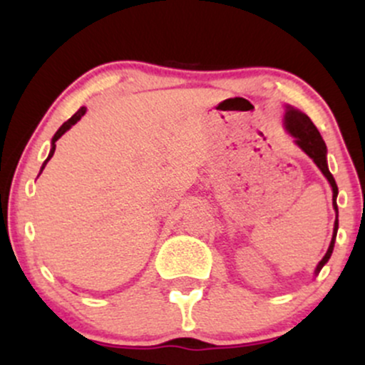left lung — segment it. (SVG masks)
Returning <instances> with one entry per match:
<instances>
[{"label": "left lung", "mask_w": 365, "mask_h": 365, "mask_svg": "<svg viewBox=\"0 0 365 365\" xmlns=\"http://www.w3.org/2000/svg\"><path fill=\"white\" fill-rule=\"evenodd\" d=\"M284 127H287L288 132L295 137V142L300 145V149L307 154L309 158L314 159V163L317 165V168L322 171L326 178H328L331 188H333V206L334 211L338 215V206H336V195H338V187L336 182H334L333 175L329 173L328 170V163H326V144L322 140L319 130L316 128V125L312 123L311 118L302 111L295 110V108L287 106V113H284ZM336 232H338V216L336 221H334V230H333V238H331V244L328 252H326L324 257L321 259V262L317 264L316 273H319L326 262L329 261L331 254H333V247H334V238H336Z\"/></svg>", "instance_id": "obj_1"}]
</instances>
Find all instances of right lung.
I'll return each instance as SVG.
<instances>
[{"label":"right lung","mask_w":365,"mask_h":365,"mask_svg":"<svg viewBox=\"0 0 365 365\" xmlns=\"http://www.w3.org/2000/svg\"><path fill=\"white\" fill-rule=\"evenodd\" d=\"M83 115H86V108H83V106H82V108H81V110H78L77 113H75V115L72 116V118H70L68 121H65V123H63V125H61V127H60V128H58V132H56V133H54V137H53V142H51V144H53V148H51V153H49V156H48V159H46V161H44V165H43V168H41V171H43V170H44L46 163H48V161H49V159H51V158H53V154H54V149H56V140H58V139H60V137L63 135V133H65V132H66V130H68L70 127H72V125H75V123H77V121H78V120H81Z\"/></svg>","instance_id":"right-lung-1"}]
</instances>
